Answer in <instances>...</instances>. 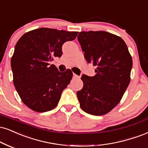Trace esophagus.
Wrapping results in <instances>:
<instances>
[{"mask_svg": "<svg viewBox=\"0 0 148 148\" xmlns=\"http://www.w3.org/2000/svg\"><path fill=\"white\" fill-rule=\"evenodd\" d=\"M79 78H80V76L76 75V74H73V79H79Z\"/></svg>", "mask_w": 148, "mask_h": 148, "instance_id": "esophagus-1", "label": "esophagus"}]
</instances>
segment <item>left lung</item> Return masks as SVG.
I'll list each match as a JSON object with an SVG mask.
<instances>
[{
    "instance_id": "left-lung-1",
    "label": "left lung",
    "mask_w": 148,
    "mask_h": 148,
    "mask_svg": "<svg viewBox=\"0 0 148 148\" xmlns=\"http://www.w3.org/2000/svg\"><path fill=\"white\" fill-rule=\"evenodd\" d=\"M78 40L85 60L97 66L95 76H82L83 87L77 92L80 106L90 114H106L118 105L128 87L132 58L124 40L113 34L81 32Z\"/></svg>"
}]
</instances>
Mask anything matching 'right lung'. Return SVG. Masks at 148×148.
<instances>
[{"instance_id":"1","label":"right lung","mask_w":148,"mask_h":148,"mask_svg":"<svg viewBox=\"0 0 148 148\" xmlns=\"http://www.w3.org/2000/svg\"><path fill=\"white\" fill-rule=\"evenodd\" d=\"M78 33L38 28L18 40L11 59L14 85L23 103L31 110L45 112L58 105L73 73L70 69L60 72L49 63L62 56V45L74 40Z\"/></svg>"}]
</instances>
